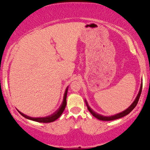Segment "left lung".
Instances as JSON below:
<instances>
[{"mask_svg":"<svg viewBox=\"0 0 150 150\" xmlns=\"http://www.w3.org/2000/svg\"><path fill=\"white\" fill-rule=\"evenodd\" d=\"M142 84L141 85V87H140V89H139V93L138 96H137L136 98L135 99V100L134 101V103L132 104V105L129 106V107L126 109V110H124L123 112H122L120 113H118V114H116V115H114V116H104L103 115H98L96 112H95V111L93 110H92V108H91V107L88 105V103L87 101L85 100V103H86V105L87 106V108L88 111L90 112L91 113V115L93 116H95L96 118H98V120H103V121H110V120H116V119H118V118H120L122 117H123V116H126L127 115H128L129 113L130 112L133 110V109L136 107V106L137 105V104L138 103V100H139V96H140L141 95V93H142Z\"/></svg>","mask_w":150,"mask_h":150,"instance_id":"8db88e82","label":"left lung"}]
</instances>
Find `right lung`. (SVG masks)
<instances>
[{"label":"right lung","instance_id":"1","mask_svg":"<svg viewBox=\"0 0 150 150\" xmlns=\"http://www.w3.org/2000/svg\"><path fill=\"white\" fill-rule=\"evenodd\" d=\"M67 90H68V87H67V88H66V90H65L64 96H63V100L62 102V104L61 105L60 107L58 108L54 114H52V115L46 116V117H43V118H33V117H30V116L24 115V114L22 113L21 112H20L19 110H18V111L19 112V113L22 116H24V117H25L27 119H29V120H34L35 122H44V123L52 122H54L55 120H57V119L59 118L61 115H62V114L63 113V110H65L66 104H67V102H66V98H67Z\"/></svg>","mask_w":150,"mask_h":150}]
</instances>
